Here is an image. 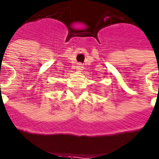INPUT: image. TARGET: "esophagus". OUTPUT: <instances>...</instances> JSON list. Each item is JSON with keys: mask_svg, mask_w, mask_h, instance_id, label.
<instances>
[{"mask_svg": "<svg viewBox=\"0 0 159 159\" xmlns=\"http://www.w3.org/2000/svg\"><path fill=\"white\" fill-rule=\"evenodd\" d=\"M82 69H83V67H82V64H77V70H78V71H82Z\"/></svg>", "mask_w": 159, "mask_h": 159, "instance_id": "1", "label": "esophagus"}]
</instances>
